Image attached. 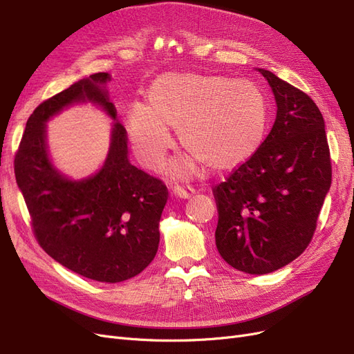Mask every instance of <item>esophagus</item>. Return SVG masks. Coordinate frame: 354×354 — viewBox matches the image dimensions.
<instances>
[{"label": "esophagus", "mask_w": 354, "mask_h": 354, "mask_svg": "<svg viewBox=\"0 0 354 354\" xmlns=\"http://www.w3.org/2000/svg\"><path fill=\"white\" fill-rule=\"evenodd\" d=\"M176 198L178 199H189L192 196V194H194V189L190 187H183V186H174L173 187V192H171Z\"/></svg>", "instance_id": "34e87169"}]
</instances>
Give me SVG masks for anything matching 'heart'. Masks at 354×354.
Listing matches in <instances>:
<instances>
[{"label": "heart", "instance_id": "heart-1", "mask_svg": "<svg viewBox=\"0 0 354 354\" xmlns=\"http://www.w3.org/2000/svg\"><path fill=\"white\" fill-rule=\"evenodd\" d=\"M147 103L133 104L127 131L137 159L149 169L164 162L173 145L169 128L180 143L214 169H232L261 147L269 125V103L259 85L223 75L165 73L147 90ZM195 159L174 160L169 173L185 178L195 173Z\"/></svg>", "mask_w": 354, "mask_h": 354}]
</instances>
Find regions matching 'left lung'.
I'll return each instance as SVG.
<instances>
[{"mask_svg": "<svg viewBox=\"0 0 354 354\" xmlns=\"http://www.w3.org/2000/svg\"><path fill=\"white\" fill-rule=\"evenodd\" d=\"M257 71L274 95V124L257 153L214 187V198L223 260L239 272L266 274L307 248L332 173L325 121L316 103L273 72Z\"/></svg>", "mask_w": 354, "mask_h": 354, "instance_id": "left-lung-1", "label": "left lung"}]
</instances>
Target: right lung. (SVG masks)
<instances>
[{
    "instance_id": "obj_1",
    "label": "right lung",
    "mask_w": 354,
    "mask_h": 354,
    "mask_svg": "<svg viewBox=\"0 0 354 354\" xmlns=\"http://www.w3.org/2000/svg\"><path fill=\"white\" fill-rule=\"evenodd\" d=\"M109 81V73H94L41 103L26 122L15 174L42 250L84 277L116 283L142 273L155 259L168 190L130 162L125 128L116 122L106 90ZM85 102L97 105L114 122L101 169L75 180L52 162L46 122Z\"/></svg>"
}]
</instances>
